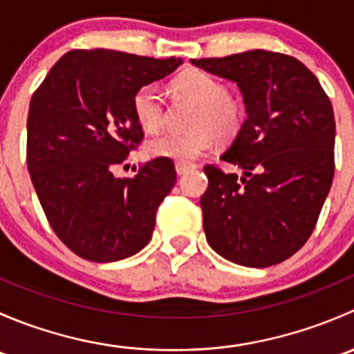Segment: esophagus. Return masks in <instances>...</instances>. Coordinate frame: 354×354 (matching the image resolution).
Returning <instances> with one entry per match:
<instances>
[{"mask_svg":"<svg viewBox=\"0 0 354 354\" xmlns=\"http://www.w3.org/2000/svg\"><path fill=\"white\" fill-rule=\"evenodd\" d=\"M176 173L178 174H187L188 171L190 169H194L195 167V164H190V162H176Z\"/></svg>","mask_w":354,"mask_h":354,"instance_id":"34e87169","label":"esophagus"}]
</instances>
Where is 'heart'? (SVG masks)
Returning a JSON list of instances; mask_svg holds the SVG:
<instances>
[{"label": "heart", "instance_id": "1", "mask_svg": "<svg viewBox=\"0 0 354 354\" xmlns=\"http://www.w3.org/2000/svg\"><path fill=\"white\" fill-rule=\"evenodd\" d=\"M178 94L197 104L190 118L192 130L164 131L145 145L151 157L176 162H192L212 147L214 135L219 140H231L240 133L245 121V108L238 99L227 95L226 85L210 73L192 70L174 78ZM131 109L144 130L156 131L162 127L166 102L156 85H144L135 92Z\"/></svg>", "mask_w": 354, "mask_h": 354}]
</instances>
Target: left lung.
Here are the masks:
<instances>
[{"label": "left lung", "instance_id": "left-lung-1", "mask_svg": "<svg viewBox=\"0 0 354 354\" xmlns=\"http://www.w3.org/2000/svg\"><path fill=\"white\" fill-rule=\"evenodd\" d=\"M195 66L236 82L246 120L221 159L203 167L200 198L209 245L246 267L284 262L308 241L334 178L335 121L329 95L301 62L253 49Z\"/></svg>", "mask_w": 354, "mask_h": 354}]
</instances>
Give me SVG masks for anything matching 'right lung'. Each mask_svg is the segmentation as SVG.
Instances as JSON below:
<instances>
[{
  "label": "right lung",
  "instance_id": "obj_1",
  "mask_svg": "<svg viewBox=\"0 0 354 354\" xmlns=\"http://www.w3.org/2000/svg\"><path fill=\"white\" fill-rule=\"evenodd\" d=\"M181 59L113 49H73L30 99L27 167L56 236L91 262H116L151 241L156 212L176 183L173 160L152 159L116 178L144 140L135 92L173 73Z\"/></svg>",
  "mask_w": 354,
  "mask_h": 354
}]
</instances>
